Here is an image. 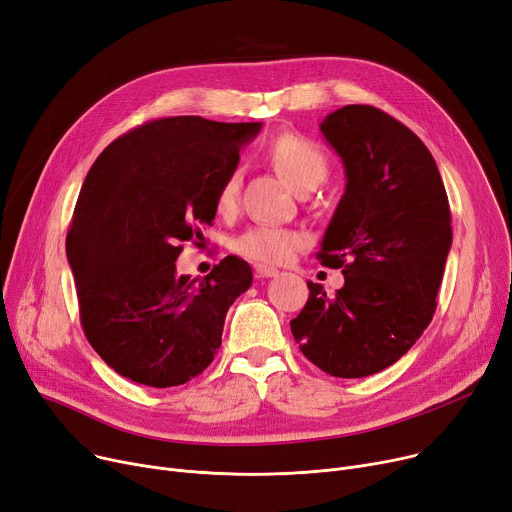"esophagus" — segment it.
<instances>
[{
  "label": "esophagus",
  "mask_w": 512,
  "mask_h": 512,
  "mask_svg": "<svg viewBox=\"0 0 512 512\" xmlns=\"http://www.w3.org/2000/svg\"><path fill=\"white\" fill-rule=\"evenodd\" d=\"M255 274H257V278H276L280 272L276 270V267H270V265H265V263H257L255 265Z\"/></svg>",
  "instance_id": "esophagus-1"
}]
</instances>
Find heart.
Returning a JSON list of instances; mask_svg holds the SVG:
<instances>
[{
	"label": "heart",
	"mask_w": 512,
	"mask_h": 512,
	"mask_svg": "<svg viewBox=\"0 0 512 512\" xmlns=\"http://www.w3.org/2000/svg\"><path fill=\"white\" fill-rule=\"evenodd\" d=\"M274 170L294 188L307 195L319 184H324L330 174V159L317 143L299 137V134H280L265 151ZM240 199V174L230 172L215 193V211L232 215ZM305 245V236L297 230L278 226H253L236 236L232 249L255 263H286Z\"/></svg>",
	"instance_id": "b5f03b06"
}]
</instances>
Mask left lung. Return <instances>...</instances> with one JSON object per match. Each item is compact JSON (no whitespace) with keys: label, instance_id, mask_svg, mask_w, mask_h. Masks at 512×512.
Instances as JSON below:
<instances>
[{"label":"left lung","instance_id":"1","mask_svg":"<svg viewBox=\"0 0 512 512\" xmlns=\"http://www.w3.org/2000/svg\"><path fill=\"white\" fill-rule=\"evenodd\" d=\"M319 130L342 159L346 188L317 257L342 267L344 286L330 297L307 282L290 330L321 371L365 378L396 363L434 317L450 207L432 153L378 107L344 105Z\"/></svg>","mask_w":512,"mask_h":512}]
</instances>
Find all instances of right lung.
I'll list each match as a JSON object with an SVG mask.
<instances>
[{
    "instance_id": "obj_1",
    "label": "right lung",
    "mask_w": 512,
    "mask_h": 512,
    "mask_svg": "<svg viewBox=\"0 0 512 512\" xmlns=\"http://www.w3.org/2000/svg\"><path fill=\"white\" fill-rule=\"evenodd\" d=\"M261 122L151 120L91 166L66 236L80 324L122 378L186 384L222 346L230 305L249 290L247 261L224 257L205 278L176 276L182 240L215 218V193Z\"/></svg>"
}]
</instances>
